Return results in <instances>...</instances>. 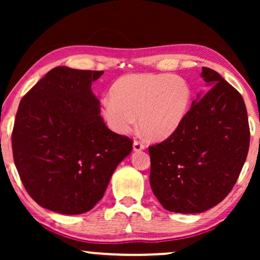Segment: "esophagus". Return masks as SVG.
I'll return each mask as SVG.
<instances>
[{
  "instance_id": "34e87169",
  "label": "esophagus",
  "mask_w": 260,
  "mask_h": 260,
  "mask_svg": "<svg viewBox=\"0 0 260 260\" xmlns=\"http://www.w3.org/2000/svg\"><path fill=\"white\" fill-rule=\"evenodd\" d=\"M144 148L146 147H144V144L142 142H140V141H134V143H133L134 151H141V150H143Z\"/></svg>"
}]
</instances>
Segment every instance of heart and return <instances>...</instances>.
<instances>
[{
    "label": "heart",
    "mask_w": 260,
    "mask_h": 260,
    "mask_svg": "<svg viewBox=\"0 0 260 260\" xmlns=\"http://www.w3.org/2000/svg\"><path fill=\"white\" fill-rule=\"evenodd\" d=\"M192 91L186 79L166 73L128 74L113 83L101 103V114L114 133L127 134L136 126L152 140L175 133L190 107Z\"/></svg>",
    "instance_id": "b5f03b06"
}]
</instances>
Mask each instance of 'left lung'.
Here are the masks:
<instances>
[{
    "mask_svg": "<svg viewBox=\"0 0 260 260\" xmlns=\"http://www.w3.org/2000/svg\"><path fill=\"white\" fill-rule=\"evenodd\" d=\"M211 89L197 95L181 126L149 147L150 186L162 208L201 213L234 187L248 156L250 129L244 101L218 72L202 68Z\"/></svg>",
    "mask_w": 260,
    "mask_h": 260,
    "instance_id": "left-lung-1",
    "label": "left lung"
}]
</instances>
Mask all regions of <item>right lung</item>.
<instances>
[{
    "instance_id": "obj_1",
    "label": "right lung",
    "mask_w": 260,
    "mask_h": 260,
    "mask_svg": "<svg viewBox=\"0 0 260 260\" xmlns=\"http://www.w3.org/2000/svg\"><path fill=\"white\" fill-rule=\"evenodd\" d=\"M103 71L58 67L20 101L12 152L21 182L42 206L61 214L88 212L102 199L132 140L110 131L91 82Z\"/></svg>"
}]
</instances>
